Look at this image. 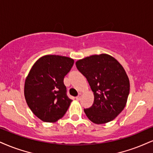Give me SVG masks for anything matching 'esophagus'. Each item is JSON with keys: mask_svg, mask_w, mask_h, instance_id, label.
I'll list each match as a JSON object with an SVG mask.
<instances>
[{"mask_svg": "<svg viewBox=\"0 0 153 153\" xmlns=\"http://www.w3.org/2000/svg\"><path fill=\"white\" fill-rule=\"evenodd\" d=\"M82 94H81V93L79 94V95L76 97V99L77 100V101H79V100L81 99V98H82Z\"/></svg>", "mask_w": 153, "mask_h": 153, "instance_id": "esophagus-1", "label": "esophagus"}]
</instances>
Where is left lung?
Segmentation results:
<instances>
[{"instance_id":"8db88e82","label":"left lung","mask_w":153,"mask_h":153,"mask_svg":"<svg viewBox=\"0 0 153 153\" xmlns=\"http://www.w3.org/2000/svg\"><path fill=\"white\" fill-rule=\"evenodd\" d=\"M76 66L94 92L93 105L84 109L88 119L96 124L115 119L125 108L130 91L129 79L123 66L107 54L86 56L76 61Z\"/></svg>"}]
</instances>
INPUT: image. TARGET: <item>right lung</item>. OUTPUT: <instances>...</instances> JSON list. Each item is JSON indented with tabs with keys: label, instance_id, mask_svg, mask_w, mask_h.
<instances>
[{
	"label": "right lung",
	"instance_id": "add662e5",
	"mask_svg": "<svg viewBox=\"0 0 153 153\" xmlns=\"http://www.w3.org/2000/svg\"><path fill=\"white\" fill-rule=\"evenodd\" d=\"M74 62L67 56L47 54L39 58L28 73L25 99L32 112L42 121H57L70 105L72 101L66 94L64 78Z\"/></svg>",
	"mask_w": 153,
	"mask_h": 153
}]
</instances>
